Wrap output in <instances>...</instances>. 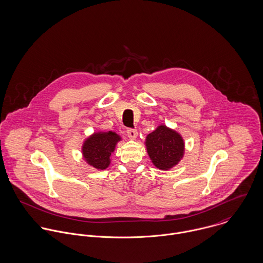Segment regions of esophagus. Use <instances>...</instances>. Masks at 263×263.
Instances as JSON below:
<instances>
[{"mask_svg":"<svg viewBox=\"0 0 263 263\" xmlns=\"http://www.w3.org/2000/svg\"><path fill=\"white\" fill-rule=\"evenodd\" d=\"M126 136L130 139V140H136L138 137V132L135 129H127L126 130Z\"/></svg>","mask_w":263,"mask_h":263,"instance_id":"1","label":"esophagus"}]
</instances>
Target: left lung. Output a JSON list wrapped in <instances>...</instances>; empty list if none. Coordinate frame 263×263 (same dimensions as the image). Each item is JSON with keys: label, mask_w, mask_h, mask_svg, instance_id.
<instances>
[{"label": "left lung", "mask_w": 263, "mask_h": 263, "mask_svg": "<svg viewBox=\"0 0 263 263\" xmlns=\"http://www.w3.org/2000/svg\"><path fill=\"white\" fill-rule=\"evenodd\" d=\"M146 147L152 163L161 170L171 169L184 155L182 137L164 124L147 136Z\"/></svg>", "instance_id": "obj_1"}]
</instances>
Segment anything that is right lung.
Here are the masks:
<instances>
[{"label":"right lung","instance_id":"right-lung-1","mask_svg":"<svg viewBox=\"0 0 263 263\" xmlns=\"http://www.w3.org/2000/svg\"><path fill=\"white\" fill-rule=\"evenodd\" d=\"M121 138L113 133H95L90 136L83 144L82 154L85 161L98 170H104L110 165V156L116 144Z\"/></svg>","mask_w":263,"mask_h":263}]
</instances>
